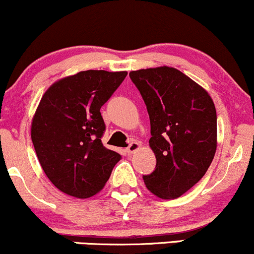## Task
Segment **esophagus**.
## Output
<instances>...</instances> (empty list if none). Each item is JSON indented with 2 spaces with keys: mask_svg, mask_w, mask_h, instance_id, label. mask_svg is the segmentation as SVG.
Listing matches in <instances>:
<instances>
[{
  "mask_svg": "<svg viewBox=\"0 0 254 254\" xmlns=\"http://www.w3.org/2000/svg\"><path fill=\"white\" fill-rule=\"evenodd\" d=\"M139 147H141V144H139L138 142H137V141H132V142H131V143L129 144V147L127 148V154H133L136 150L139 149Z\"/></svg>",
  "mask_w": 254,
  "mask_h": 254,
  "instance_id": "34e87169",
  "label": "esophagus"
}]
</instances>
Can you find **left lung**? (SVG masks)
<instances>
[{
  "label": "left lung",
  "mask_w": 254,
  "mask_h": 254,
  "mask_svg": "<svg viewBox=\"0 0 254 254\" xmlns=\"http://www.w3.org/2000/svg\"><path fill=\"white\" fill-rule=\"evenodd\" d=\"M150 119L149 145L156 167L143 176L147 189L162 199L180 197L202 179L217 145L216 109L199 84L170 66L129 74Z\"/></svg>",
  "instance_id": "obj_1"
}]
</instances>
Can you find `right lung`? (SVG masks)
<instances>
[{
    "label": "right lung",
    "mask_w": 254,
    "mask_h": 254,
    "mask_svg": "<svg viewBox=\"0 0 254 254\" xmlns=\"http://www.w3.org/2000/svg\"><path fill=\"white\" fill-rule=\"evenodd\" d=\"M127 71H80L44 93L32 121L31 138L50 182L76 198L97 194L121 160L101 142L100 109L121 86Z\"/></svg>",
    "instance_id": "obj_1"
}]
</instances>
